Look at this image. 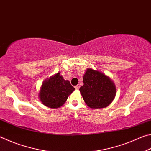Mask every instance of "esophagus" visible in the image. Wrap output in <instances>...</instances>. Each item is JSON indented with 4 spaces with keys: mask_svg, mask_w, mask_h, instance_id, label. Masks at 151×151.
I'll return each mask as SVG.
<instances>
[{
    "mask_svg": "<svg viewBox=\"0 0 151 151\" xmlns=\"http://www.w3.org/2000/svg\"><path fill=\"white\" fill-rule=\"evenodd\" d=\"M75 88L76 89V90H78V89H79V88H80V85H77L75 86Z\"/></svg>",
    "mask_w": 151,
    "mask_h": 151,
    "instance_id": "1",
    "label": "esophagus"
}]
</instances>
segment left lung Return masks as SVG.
<instances>
[{"label": "left lung", "instance_id": "8db88e82", "mask_svg": "<svg viewBox=\"0 0 151 151\" xmlns=\"http://www.w3.org/2000/svg\"><path fill=\"white\" fill-rule=\"evenodd\" d=\"M83 83L79 91L85 103L90 108H105L116 96L114 82L99 70L88 68L83 76Z\"/></svg>", "mask_w": 151, "mask_h": 151}]
</instances>
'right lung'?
<instances>
[{
	"instance_id": "add662e5",
	"label": "right lung",
	"mask_w": 151,
	"mask_h": 151,
	"mask_svg": "<svg viewBox=\"0 0 151 151\" xmlns=\"http://www.w3.org/2000/svg\"><path fill=\"white\" fill-rule=\"evenodd\" d=\"M75 90L68 81H65L60 73L43 81L39 96L40 101L49 108H59L68 96Z\"/></svg>"
}]
</instances>
